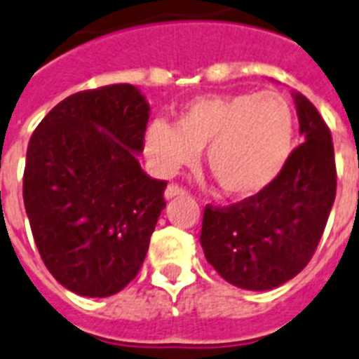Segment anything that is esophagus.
<instances>
[{
    "label": "esophagus",
    "instance_id": "1",
    "mask_svg": "<svg viewBox=\"0 0 359 359\" xmlns=\"http://www.w3.org/2000/svg\"><path fill=\"white\" fill-rule=\"evenodd\" d=\"M184 194H186V191L182 188H180V186L170 184V186H168V188H165L164 197H165V201H171V199H175L177 195H184Z\"/></svg>",
    "mask_w": 359,
    "mask_h": 359
}]
</instances>
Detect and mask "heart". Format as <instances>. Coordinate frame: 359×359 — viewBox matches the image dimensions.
Listing matches in <instances>:
<instances>
[{"label":"heart","mask_w":359,"mask_h":359,"mask_svg":"<svg viewBox=\"0 0 359 359\" xmlns=\"http://www.w3.org/2000/svg\"><path fill=\"white\" fill-rule=\"evenodd\" d=\"M293 136L295 116L284 95H205L180 110L177 125L153 121L145 153L160 175H173L206 149V168L221 191L249 199L278 179Z\"/></svg>","instance_id":"b5f03b06"}]
</instances>
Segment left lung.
Segmentation results:
<instances>
[{"instance_id": "left-lung-1", "label": "left lung", "mask_w": 359, "mask_h": 359, "mask_svg": "<svg viewBox=\"0 0 359 359\" xmlns=\"http://www.w3.org/2000/svg\"><path fill=\"white\" fill-rule=\"evenodd\" d=\"M304 138L278 179L226 208L206 206L201 247L226 282L250 291L275 290L306 267L336 199V160L321 114L295 94Z\"/></svg>"}]
</instances>
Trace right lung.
Wrapping results in <instances>:
<instances>
[{"label": "right lung", "instance_id": "add662e5", "mask_svg": "<svg viewBox=\"0 0 359 359\" xmlns=\"http://www.w3.org/2000/svg\"><path fill=\"white\" fill-rule=\"evenodd\" d=\"M149 103L133 84L69 95L29 140L23 205L49 273L83 297H110L138 275L164 180L138 162Z\"/></svg>", "mask_w": 359, "mask_h": 359}]
</instances>
